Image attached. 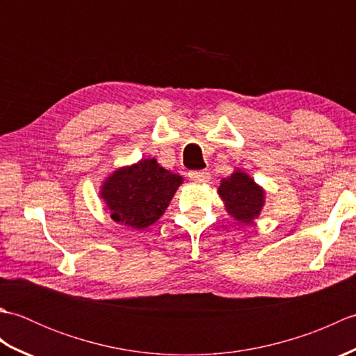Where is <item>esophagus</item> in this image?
<instances>
[{"label": "esophagus", "instance_id": "34e87169", "mask_svg": "<svg viewBox=\"0 0 356 356\" xmlns=\"http://www.w3.org/2000/svg\"><path fill=\"white\" fill-rule=\"evenodd\" d=\"M190 177H191V180H194V182H197V184H207V182H209V179H211L209 172L208 171H203V170L191 171L190 172Z\"/></svg>", "mask_w": 356, "mask_h": 356}]
</instances>
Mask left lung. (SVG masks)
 <instances>
[{"label":"left lung","mask_w":356,"mask_h":356,"mask_svg":"<svg viewBox=\"0 0 356 356\" xmlns=\"http://www.w3.org/2000/svg\"><path fill=\"white\" fill-rule=\"evenodd\" d=\"M228 213L238 223L249 225L259 218L264 203L266 191L243 170L236 168L231 176L220 180L217 190Z\"/></svg>","instance_id":"8db88e82"}]
</instances>
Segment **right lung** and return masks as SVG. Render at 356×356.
Instances as JSON below:
<instances>
[{
    "instance_id": "obj_1",
    "label": "right lung",
    "mask_w": 356,
    "mask_h": 356,
    "mask_svg": "<svg viewBox=\"0 0 356 356\" xmlns=\"http://www.w3.org/2000/svg\"><path fill=\"white\" fill-rule=\"evenodd\" d=\"M184 177L165 170L154 157L119 166L102 180L99 195L111 220L131 229H145L168 208Z\"/></svg>"
}]
</instances>
